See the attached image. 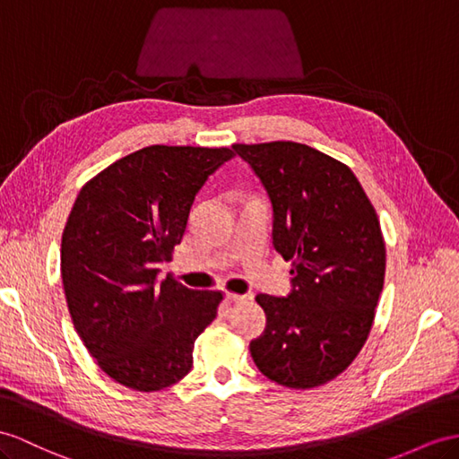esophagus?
I'll return each mask as SVG.
<instances>
[{"label": "esophagus", "instance_id": "esophagus-1", "mask_svg": "<svg viewBox=\"0 0 459 459\" xmlns=\"http://www.w3.org/2000/svg\"><path fill=\"white\" fill-rule=\"evenodd\" d=\"M227 299L230 302H250L252 295H237V292H227Z\"/></svg>", "mask_w": 459, "mask_h": 459}]
</instances>
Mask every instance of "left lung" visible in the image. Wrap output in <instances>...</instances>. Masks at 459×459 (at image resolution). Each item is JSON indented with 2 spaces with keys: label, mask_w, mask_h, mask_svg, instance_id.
Segmentation results:
<instances>
[{
  "label": "left lung",
  "mask_w": 459,
  "mask_h": 459,
  "mask_svg": "<svg viewBox=\"0 0 459 459\" xmlns=\"http://www.w3.org/2000/svg\"><path fill=\"white\" fill-rule=\"evenodd\" d=\"M273 209V248L290 262L287 297L257 295L265 330L250 343L264 376L307 390L342 374L370 333L385 273L380 221L357 176L295 141L234 145Z\"/></svg>",
  "instance_id": "1"
}]
</instances>
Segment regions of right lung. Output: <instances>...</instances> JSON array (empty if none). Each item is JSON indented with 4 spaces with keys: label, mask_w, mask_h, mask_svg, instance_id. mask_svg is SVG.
<instances>
[{
    "label": "right lung",
    "mask_w": 459,
    "mask_h": 459,
    "mask_svg": "<svg viewBox=\"0 0 459 459\" xmlns=\"http://www.w3.org/2000/svg\"><path fill=\"white\" fill-rule=\"evenodd\" d=\"M234 147L151 145L104 169L75 199L62 234V281L81 342L117 384L157 392L192 370L219 290H192L160 264L182 242L197 192Z\"/></svg>",
    "instance_id": "add662e5"
}]
</instances>
